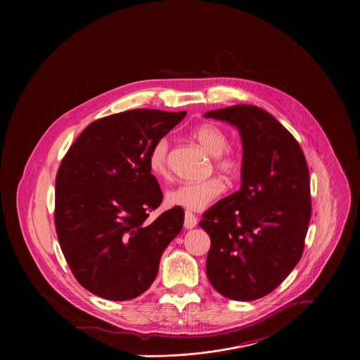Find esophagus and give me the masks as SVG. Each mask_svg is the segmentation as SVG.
Instances as JSON below:
<instances>
[{
  "instance_id": "obj_1",
  "label": "esophagus",
  "mask_w": 360,
  "mask_h": 360,
  "mask_svg": "<svg viewBox=\"0 0 360 360\" xmlns=\"http://www.w3.org/2000/svg\"><path fill=\"white\" fill-rule=\"evenodd\" d=\"M197 223H198V220H197L195 214L193 212L187 210L186 214H184V227L187 230H191V229H194L197 226Z\"/></svg>"
}]
</instances>
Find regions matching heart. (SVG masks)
Here are the masks:
<instances>
[{
	"label": "heart",
	"instance_id": "b5f03b06",
	"mask_svg": "<svg viewBox=\"0 0 360 360\" xmlns=\"http://www.w3.org/2000/svg\"><path fill=\"white\" fill-rule=\"evenodd\" d=\"M193 137L207 154L214 156V166L219 172L227 177H233L238 173L241 160L238 155L227 150L229 137L220 127L209 123L202 124L193 131ZM167 156L169 141L167 139H159L148 155L150 169L156 177H165L167 174ZM223 190L224 186L219 179L183 183L166 193V202L188 210H201L213 202Z\"/></svg>",
	"mask_w": 360,
	"mask_h": 360
}]
</instances>
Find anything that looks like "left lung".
Listing matches in <instances>:
<instances>
[{
  "instance_id": "8db88e82",
  "label": "left lung",
  "mask_w": 360,
  "mask_h": 360,
  "mask_svg": "<svg viewBox=\"0 0 360 360\" xmlns=\"http://www.w3.org/2000/svg\"><path fill=\"white\" fill-rule=\"evenodd\" d=\"M205 117L236 126L243 140L241 188L207 209L206 276L234 301H255L277 288L304 252L311 216L305 155L294 136L255 105H233Z\"/></svg>"
}]
</instances>
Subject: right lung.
Segmentation results:
<instances>
[{
    "mask_svg": "<svg viewBox=\"0 0 360 360\" xmlns=\"http://www.w3.org/2000/svg\"><path fill=\"white\" fill-rule=\"evenodd\" d=\"M186 113L131 109L98 119L60 162L53 213L59 245L76 280L101 298L127 301L148 290L183 229L179 206L147 220L163 198L148 155Z\"/></svg>",
    "mask_w": 360,
    "mask_h": 360,
    "instance_id": "right-lung-1",
    "label": "right lung"
}]
</instances>
